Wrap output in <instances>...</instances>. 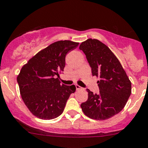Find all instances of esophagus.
Here are the masks:
<instances>
[{
	"instance_id": "esophagus-1",
	"label": "esophagus",
	"mask_w": 148,
	"mask_h": 148,
	"mask_svg": "<svg viewBox=\"0 0 148 148\" xmlns=\"http://www.w3.org/2000/svg\"><path fill=\"white\" fill-rule=\"evenodd\" d=\"M76 88H77V90H81V89H82V88L81 87V86H79V85H76Z\"/></svg>"
}]
</instances>
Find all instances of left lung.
<instances>
[{"instance_id": "obj_1", "label": "left lung", "mask_w": 148, "mask_h": 148, "mask_svg": "<svg viewBox=\"0 0 148 148\" xmlns=\"http://www.w3.org/2000/svg\"><path fill=\"white\" fill-rule=\"evenodd\" d=\"M86 56L92 76L98 81L100 92L89 89L88 100L81 105L86 116L92 119L105 120L122 110L131 93V82L121 63L112 50L98 39L88 38L79 46Z\"/></svg>"}]
</instances>
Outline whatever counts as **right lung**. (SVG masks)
I'll return each instance as SVG.
<instances>
[{
	"mask_svg": "<svg viewBox=\"0 0 148 148\" xmlns=\"http://www.w3.org/2000/svg\"><path fill=\"white\" fill-rule=\"evenodd\" d=\"M79 43L69 40L55 42L21 69L17 78L21 96L36 117L49 120L59 116L70 95L75 92V86L60 84L59 77L65 66L66 53Z\"/></svg>",
	"mask_w": 148,
	"mask_h": 148,
	"instance_id": "1",
	"label": "right lung"
}]
</instances>
